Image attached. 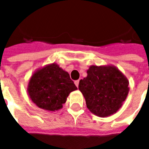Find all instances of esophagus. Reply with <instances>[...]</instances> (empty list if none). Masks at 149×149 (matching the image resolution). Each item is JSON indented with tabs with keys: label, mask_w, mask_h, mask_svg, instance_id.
I'll list each match as a JSON object with an SVG mask.
<instances>
[{
	"label": "esophagus",
	"mask_w": 149,
	"mask_h": 149,
	"mask_svg": "<svg viewBox=\"0 0 149 149\" xmlns=\"http://www.w3.org/2000/svg\"><path fill=\"white\" fill-rule=\"evenodd\" d=\"M74 84H75V86L77 87L79 86V80H76V81H74Z\"/></svg>",
	"instance_id": "esophagus-1"
}]
</instances>
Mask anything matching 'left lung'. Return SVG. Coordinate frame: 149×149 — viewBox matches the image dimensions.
Returning <instances> with one entry per match:
<instances>
[{
    "mask_svg": "<svg viewBox=\"0 0 149 149\" xmlns=\"http://www.w3.org/2000/svg\"><path fill=\"white\" fill-rule=\"evenodd\" d=\"M129 81L113 65H91L87 76L79 81V89L88 109L100 117H108L118 111L129 93Z\"/></svg>",
    "mask_w": 149,
    "mask_h": 149,
    "instance_id": "left-lung-1",
    "label": "left lung"
}]
</instances>
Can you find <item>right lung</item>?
I'll list each match as a JSON object with an SVG mask.
<instances>
[{
	"mask_svg": "<svg viewBox=\"0 0 149 149\" xmlns=\"http://www.w3.org/2000/svg\"><path fill=\"white\" fill-rule=\"evenodd\" d=\"M76 89L69 74L53 63L39 68L32 74L27 93L38 108L55 111L63 108L69 94Z\"/></svg>",
	"mask_w": 149,
	"mask_h": 149,
	"instance_id": "1",
	"label": "right lung"
}]
</instances>
